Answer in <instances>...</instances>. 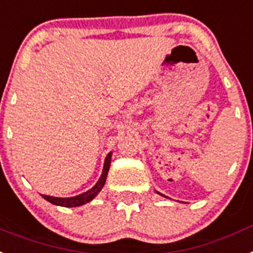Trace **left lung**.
Wrapping results in <instances>:
<instances>
[{
  "label": "left lung",
  "instance_id": "8db88e82",
  "mask_svg": "<svg viewBox=\"0 0 253 253\" xmlns=\"http://www.w3.org/2000/svg\"><path fill=\"white\" fill-rule=\"evenodd\" d=\"M157 193H158V192H157ZM158 194H161V193H158ZM161 195H163V194H161ZM163 197H166V195H163Z\"/></svg>",
  "mask_w": 253,
  "mask_h": 253
}]
</instances>
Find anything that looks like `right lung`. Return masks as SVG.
Segmentation results:
<instances>
[{
	"label": "right lung",
	"instance_id": "obj_1",
	"mask_svg": "<svg viewBox=\"0 0 253 253\" xmlns=\"http://www.w3.org/2000/svg\"><path fill=\"white\" fill-rule=\"evenodd\" d=\"M110 161H112V152L108 154L105 161H104L103 172H101L100 179L97 180L96 184H95L90 190H87V192L82 193V194L80 195H76V197H71V198H59V197H51V195L44 194H42V197L50 203H52V205L61 206V207H78V206L86 205V203H88L90 201H92V199L100 193L101 189H103L104 184H105V180H107L108 171H109Z\"/></svg>",
	"mask_w": 253,
	"mask_h": 253
}]
</instances>
